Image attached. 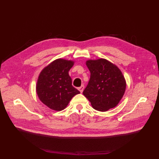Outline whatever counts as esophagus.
Returning a JSON list of instances; mask_svg holds the SVG:
<instances>
[{
    "label": "esophagus",
    "instance_id": "34e87169",
    "mask_svg": "<svg viewBox=\"0 0 159 159\" xmlns=\"http://www.w3.org/2000/svg\"><path fill=\"white\" fill-rule=\"evenodd\" d=\"M78 89L80 91V93H83V89H84V85H81L80 87H79V88H78Z\"/></svg>",
    "mask_w": 159,
    "mask_h": 159
}]
</instances>
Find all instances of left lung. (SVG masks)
Segmentation results:
<instances>
[{
  "instance_id": "1",
  "label": "left lung",
  "mask_w": 159,
  "mask_h": 159,
  "mask_svg": "<svg viewBox=\"0 0 159 159\" xmlns=\"http://www.w3.org/2000/svg\"><path fill=\"white\" fill-rule=\"evenodd\" d=\"M86 65L91 75L83 95L97 111H107L116 107L124 96L126 87L119 67L105 59L87 60Z\"/></svg>"
}]
</instances>
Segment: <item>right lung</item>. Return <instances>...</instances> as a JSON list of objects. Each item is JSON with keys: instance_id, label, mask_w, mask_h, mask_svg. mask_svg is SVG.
<instances>
[{"instance_id": "obj_1", "label": "right lung", "mask_w": 159, "mask_h": 159, "mask_svg": "<svg viewBox=\"0 0 159 159\" xmlns=\"http://www.w3.org/2000/svg\"><path fill=\"white\" fill-rule=\"evenodd\" d=\"M74 63L72 60L57 59L40 72L36 84V92L42 102L50 109L63 110L71 99L80 93L72 85V79L68 73Z\"/></svg>"}]
</instances>
